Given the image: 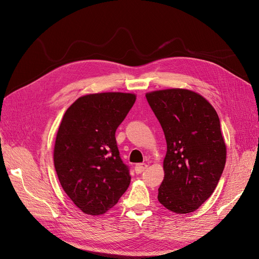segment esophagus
Here are the masks:
<instances>
[{
    "label": "esophagus",
    "instance_id": "obj_1",
    "mask_svg": "<svg viewBox=\"0 0 259 259\" xmlns=\"http://www.w3.org/2000/svg\"><path fill=\"white\" fill-rule=\"evenodd\" d=\"M147 168H148V165H147V164H138V165H135L134 170H135V173L140 174V173H142L143 171H145Z\"/></svg>",
    "mask_w": 259,
    "mask_h": 259
}]
</instances>
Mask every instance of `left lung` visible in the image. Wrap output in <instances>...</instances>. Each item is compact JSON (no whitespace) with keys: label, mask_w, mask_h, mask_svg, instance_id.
Listing matches in <instances>:
<instances>
[{"label":"left lung","mask_w":259,"mask_h":259,"mask_svg":"<svg viewBox=\"0 0 259 259\" xmlns=\"http://www.w3.org/2000/svg\"><path fill=\"white\" fill-rule=\"evenodd\" d=\"M146 98L167 142L157 199L174 213L194 212L212 195L226 165L219 115L202 95L189 89L156 90Z\"/></svg>","instance_id":"left-lung-1"}]
</instances>
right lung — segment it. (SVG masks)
<instances>
[{"instance_id":"add662e5","label":"right lung","mask_w":259,"mask_h":259,"mask_svg":"<svg viewBox=\"0 0 259 259\" xmlns=\"http://www.w3.org/2000/svg\"><path fill=\"white\" fill-rule=\"evenodd\" d=\"M135 100L134 93L87 94L62 118L53 149L54 168L66 194L85 214H105L130 185L115 131Z\"/></svg>"}]
</instances>
